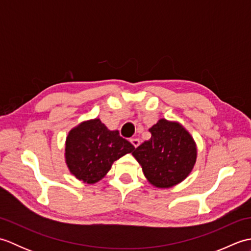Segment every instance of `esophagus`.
Returning a JSON list of instances; mask_svg holds the SVG:
<instances>
[{
	"mask_svg": "<svg viewBox=\"0 0 251 251\" xmlns=\"http://www.w3.org/2000/svg\"><path fill=\"white\" fill-rule=\"evenodd\" d=\"M130 142L132 143V146H134L135 148H137L138 146L140 145V141H139V139H138V138H131Z\"/></svg>",
	"mask_w": 251,
	"mask_h": 251,
	"instance_id": "esophagus-1",
	"label": "esophagus"
}]
</instances>
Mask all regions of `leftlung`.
Instances as JSON below:
<instances>
[{
    "mask_svg": "<svg viewBox=\"0 0 251 251\" xmlns=\"http://www.w3.org/2000/svg\"><path fill=\"white\" fill-rule=\"evenodd\" d=\"M149 131L151 139L132 152L149 182L156 188H170L183 181L196 162L193 138L177 122L159 120Z\"/></svg>",
    "mask_w": 251,
    "mask_h": 251,
    "instance_id": "1",
    "label": "left lung"
}]
</instances>
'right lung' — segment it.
Here are the masks:
<instances>
[{"label": "right lung", "instance_id": "1", "mask_svg": "<svg viewBox=\"0 0 251 251\" xmlns=\"http://www.w3.org/2000/svg\"><path fill=\"white\" fill-rule=\"evenodd\" d=\"M135 147L109 130L99 119L83 122L70 130L66 140V163L72 175L86 183L102 179L112 164Z\"/></svg>", "mask_w": 251, "mask_h": 251}]
</instances>
